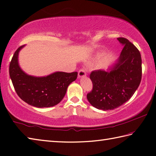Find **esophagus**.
Here are the masks:
<instances>
[{
    "instance_id": "34e87169",
    "label": "esophagus",
    "mask_w": 156,
    "mask_h": 156,
    "mask_svg": "<svg viewBox=\"0 0 156 156\" xmlns=\"http://www.w3.org/2000/svg\"><path fill=\"white\" fill-rule=\"evenodd\" d=\"M87 73H86V71H85L84 69H80V70H79L78 72V77L79 78H82V77H84L85 76H86Z\"/></svg>"
}]
</instances>
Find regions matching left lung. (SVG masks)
<instances>
[{"mask_svg": "<svg viewBox=\"0 0 156 156\" xmlns=\"http://www.w3.org/2000/svg\"><path fill=\"white\" fill-rule=\"evenodd\" d=\"M124 45L118 59L108 71L98 69L90 73L93 90L87 99L94 108L112 110L132 97L138 88L142 76V61L139 51L125 38H118Z\"/></svg>", "mask_w": 156, "mask_h": 156, "instance_id": "1", "label": "left lung"}]
</instances>
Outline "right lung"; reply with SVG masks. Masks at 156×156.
Returning <instances> with one entry per match:
<instances>
[{
	"label": "right lung",
	"instance_id": "1",
	"mask_svg": "<svg viewBox=\"0 0 156 156\" xmlns=\"http://www.w3.org/2000/svg\"><path fill=\"white\" fill-rule=\"evenodd\" d=\"M24 46L15 52L9 66V75L17 95L36 108L56 105L65 96L69 84L77 78L78 72H56L44 77L27 75L18 63L19 52Z\"/></svg>",
	"mask_w": 156,
	"mask_h": 156
}]
</instances>
